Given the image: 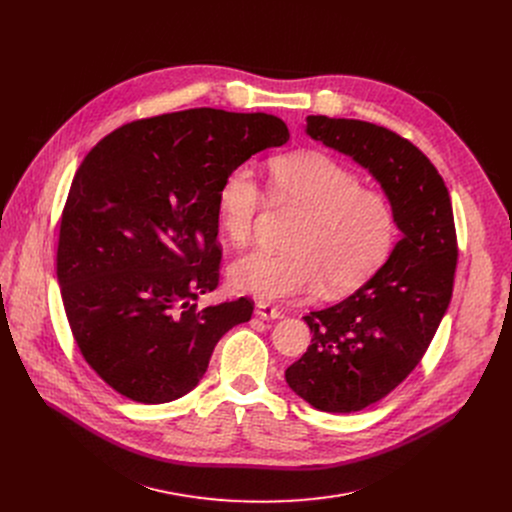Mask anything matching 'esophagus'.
I'll return each instance as SVG.
<instances>
[{
	"label": "esophagus",
	"mask_w": 512,
	"mask_h": 512,
	"mask_svg": "<svg viewBox=\"0 0 512 512\" xmlns=\"http://www.w3.org/2000/svg\"><path fill=\"white\" fill-rule=\"evenodd\" d=\"M255 312H257V316L263 318V320H279V318L283 316L277 308H273V306H269V304H263V302L257 304Z\"/></svg>",
	"instance_id": "34e87169"
}]
</instances>
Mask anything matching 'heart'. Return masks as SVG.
I'll return each mask as SVG.
<instances>
[{"mask_svg": "<svg viewBox=\"0 0 512 512\" xmlns=\"http://www.w3.org/2000/svg\"><path fill=\"white\" fill-rule=\"evenodd\" d=\"M275 192L310 214L289 255L251 251L231 265V283L259 302H287L348 294L387 259L395 233L391 202L360 188V178L324 154H296L273 162ZM263 204L257 168L249 162L227 172L216 194L218 227L229 241H249Z\"/></svg>", "mask_w": 512, "mask_h": 512, "instance_id": "heart-1", "label": "heart"}]
</instances>
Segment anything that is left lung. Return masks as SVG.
I'll return each instance as SVG.
<instances>
[{"label": "left lung", "instance_id": "obj_1", "mask_svg": "<svg viewBox=\"0 0 512 512\" xmlns=\"http://www.w3.org/2000/svg\"><path fill=\"white\" fill-rule=\"evenodd\" d=\"M306 133L369 170L401 233L352 296L304 316L312 344L285 371L289 389L312 407L352 413L381 401L417 367L446 316L458 263L454 214L435 166L387 127L310 115Z\"/></svg>", "mask_w": 512, "mask_h": 512}]
</instances>
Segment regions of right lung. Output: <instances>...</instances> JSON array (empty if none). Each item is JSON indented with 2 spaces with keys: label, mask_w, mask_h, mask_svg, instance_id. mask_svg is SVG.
<instances>
[{
  "label": "right lung",
  "mask_w": 512,
  "mask_h": 512,
  "mask_svg": "<svg viewBox=\"0 0 512 512\" xmlns=\"http://www.w3.org/2000/svg\"><path fill=\"white\" fill-rule=\"evenodd\" d=\"M287 139L275 115L200 107L127 123L87 154L62 212L56 273L72 336L117 393L148 405L184 397L216 342L251 320L247 298L194 300L218 285V186Z\"/></svg>",
  "instance_id": "add662e5"
}]
</instances>
